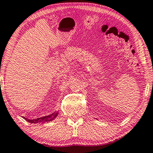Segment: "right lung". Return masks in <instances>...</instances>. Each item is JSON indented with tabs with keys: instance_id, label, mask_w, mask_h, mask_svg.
Returning a JSON list of instances; mask_svg holds the SVG:
<instances>
[{
	"instance_id": "add662e5",
	"label": "right lung",
	"mask_w": 153,
	"mask_h": 153,
	"mask_svg": "<svg viewBox=\"0 0 153 153\" xmlns=\"http://www.w3.org/2000/svg\"><path fill=\"white\" fill-rule=\"evenodd\" d=\"M57 115H58V112H56V113H53V114H50L49 116H46V117H41V118H38V119H33V120L28 119H27V118H25V117H24V119L26 120V121H27L28 122H30V123H37L46 122V121H51L52 119H55V118L57 117Z\"/></svg>"
}]
</instances>
